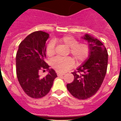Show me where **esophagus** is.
Segmentation results:
<instances>
[{"label":"esophagus","mask_w":121,"mask_h":121,"mask_svg":"<svg viewBox=\"0 0 121 121\" xmlns=\"http://www.w3.org/2000/svg\"><path fill=\"white\" fill-rule=\"evenodd\" d=\"M64 74H65V73H60V72H58V73H57V75H58V76H63V75H64Z\"/></svg>","instance_id":"34e87169"}]
</instances>
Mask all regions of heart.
<instances>
[{"label": "heart", "instance_id": "heart-1", "mask_svg": "<svg viewBox=\"0 0 121 121\" xmlns=\"http://www.w3.org/2000/svg\"><path fill=\"white\" fill-rule=\"evenodd\" d=\"M55 40L70 47V53L78 62L84 61L90 56L91 51L90 45L86 43H78V40L72 36L66 35L59 39H55ZM46 51L49 57L55 54V42L54 40H51L48 43ZM74 64V60L70 57H57L51 61L52 67L58 72H65L72 68Z\"/></svg>", "mask_w": 121, "mask_h": 121}]
</instances>
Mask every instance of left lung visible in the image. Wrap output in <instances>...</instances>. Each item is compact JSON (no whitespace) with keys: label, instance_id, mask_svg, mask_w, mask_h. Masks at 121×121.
I'll use <instances>...</instances> for the list:
<instances>
[{"label":"left lung","instance_id":"obj_1","mask_svg":"<svg viewBox=\"0 0 121 121\" xmlns=\"http://www.w3.org/2000/svg\"><path fill=\"white\" fill-rule=\"evenodd\" d=\"M83 39L89 43L90 56L77 70L72 72L74 80L67 85L70 93L79 100L90 98L99 91L106 74L108 63V51L100 40L87 34Z\"/></svg>","mask_w":121,"mask_h":121}]
</instances>
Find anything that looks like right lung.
Listing matches in <instances>:
<instances>
[{"mask_svg": "<svg viewBox=\"0 0 121 121\" xmlns=\"http://www.w3.org/2000/svg\"><path fill=\"white\" fill-rule=\"evenodd\" d=\"M49 35L42 31L31 33L19 45L16 55V71L21 88L28 96L40 99L50 91L57 73L45 61L46 41ZM47 69L49 73L44 78L39 72Z\"/></svg>", "mask_w": 121, "mask_h": 121, "instance_id": "right-lung-1", "label": "right lung"}]
</instances>
